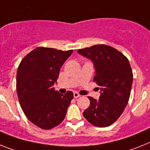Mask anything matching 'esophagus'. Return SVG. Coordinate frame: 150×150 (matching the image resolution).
Returning a JSON list of instances; mask_svg holds the SVG:
<instances>
[{"label":"esophagus","mask_w":150,"mask_h":150,"mask_svg":"<svg viewBox=\"0 0 150 150\" xmlns=\"http://www.w3.org/2000/svg\"><path fill=\"white\" fill-rule=\"evenodd\" d=\"M80 96V95L77 92H74V98H78V97H79Z\"/></svg>","instance_id":"1"}]
</instances>
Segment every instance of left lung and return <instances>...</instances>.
<instances>
[{"label": "left lung", "mask_w": 150, "mask_h": 150, "mask_svg": "<svg viewBox=\"0 0 150 150\" xmlns=\"http://www.w3.org/2000/svg\"><path fill=\"white\" fill-rule=\"evenodd\" d=\"M77 53L93 62V80L100 90L99 100L88 97L90 104L83 117L96 127H109L128 103L133 79L129 62L120 52L103 44L80 49Z\"/></svg>", "instance_id": "1"}]
</instances>
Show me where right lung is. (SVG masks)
Returning a JSON list of instances; mask_svg holds the SVG:
<instances>
[{
	"label": "right lung",
	"instance_id": "right-lung-1",
	"mask_svg": "<svg viewBox=\"0 0 150 150\" xmlns=\"http://www.w3.org/2000/svg\"><path fill=\"white\" fill-rule=\"evenodd\" d=\"M73 50L38 47L26 56L17 73V93L24 114L33 124L50 129L65 118L74 93L54 89L62 65Z\"/></svg>",
	"mask_w": 150,
	"mask_h": 150
}]
</instances>
